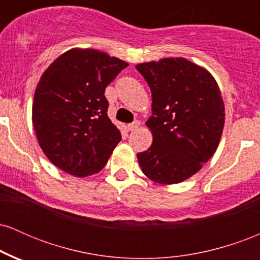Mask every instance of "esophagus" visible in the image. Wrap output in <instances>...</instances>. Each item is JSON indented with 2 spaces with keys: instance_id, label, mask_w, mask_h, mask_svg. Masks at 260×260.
<instances>
[{
  "instance_id": "obj_1",
  "label": "esophagus",
  "mask_w": 260,
  "mask_h": 260,
  "mask_svg": "<svg viewBox=\"0 0 260 260\" xmlns=\"http://www.w3.org/2000/svg\"><path fill=\"white\" fill-rule=\"evenodd\" d=\"M139 126H140V122L138 120H136L134 122H132V123L128 124L127 128H128V131H136Z\"/></svg>"
}]
</instances>
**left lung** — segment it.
<instances>
[{"instance_id":"left-lung-1","label":"left lung","mask_w":260,"mask_h":260,"mask_svg":"<svg viewBox=\"0 0 260 260\" xmlns=\"http://www.w3.org/2000/svg\"><path fill=\"white\" fill-rule=\"evenodd\" d=\"M151 90L147 126L153 144L137 155L142 171L160 184L193 176L215 153L225 123V107L214 77L182 57L137 64Z\"/></svg>"}]
</instances>
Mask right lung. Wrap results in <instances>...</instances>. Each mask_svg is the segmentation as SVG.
I'll list each match as a JSON object with an SVG mask.
<instances>
[{
	"instance_id": "add662e5",
	"label": "right lung",
	"mask_w": 260,
	"mask_h": 260,
	"mask_svg": "<svg viewBox=\"0 0 260 260\" xmlns=\"http://www.w3.org/2000/svg\"><path fill=\"white\" fill-rule=\"evenodd\" d=\"M127 62L94 49H72L41 76L32 124L44 154L67 174L85 177L106 165L121 132L107 116L105 88Z\"/></svg>"
}]
</instances>
